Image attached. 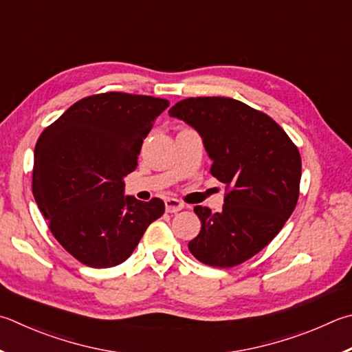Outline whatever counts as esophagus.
Instances as JSON below:
<instances>
[{
    "label": "esophagus",
    "mask_w": 352,
    "mask_h": 352,
    "mask_svg": "<svg viewBox=\"0 0 352 352\" xmlns=\"http://www.w3.org/2000/svg\"><path fill=\"white\" fill-rule=\"evenodd\" d=\"M164 206H166V212H178V210H182L184 208V204L177 200V198H166L164 200Z\"/></svg>",
    "instance_id": "esophagus-1"
}]
</instances>
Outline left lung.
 <instances>
[{
  "label": "left lung",
  "mask_w": 352,
  "mask_h": 352,
  "mask_svg": "<svg viewBox=\"0 0 352 352\" xmlns=\"http://www.w3.org/2000/svg\"><path fill=\"white\" fill-rule=\"evenodd\" d=\"M170 117L200 133L210 175L226 186L220 212L195 206L200 234L189 251L204 265L232 267L254 257L296 209L302 177L297 146L270 115L226 97L178 101Z\"/></svg>",
  "instance_id": "1"
}]
</instances>
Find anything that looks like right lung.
Segmentation results:
<instances>
[{"instance_id":"obj_1","label":"right lung","mask_w":352,"mask_h":352,"mask_svg":"<svg viewBox=\"0 0 352 352\" xmlns=\"http://www.w3.org/2000/svg\"><path fill=\"white\" fill-rule=\"evenodd\" d=\"M168 106V100L148 95H91L38 138L35 201L54 237L82 265L123 263L163 215L160 198L126 197L123 178L135 170L143 140Z\"/></svg>"}]
</instances>
